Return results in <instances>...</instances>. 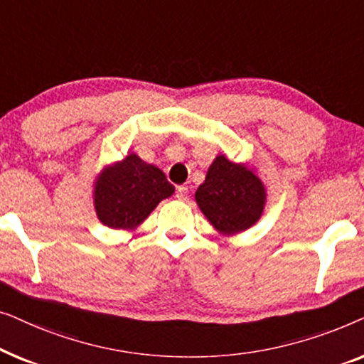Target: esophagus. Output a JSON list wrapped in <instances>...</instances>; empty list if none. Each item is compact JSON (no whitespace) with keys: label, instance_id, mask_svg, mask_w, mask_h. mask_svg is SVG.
<instances>
[{"label":"esophagus","instance_id":"obj_1","mask_svg":"<svg viewBox=\"0 0 364 364\" xmlns=\"http://www.w3.org/2000/svg\"><path fill=\"white\" fill-rule=\"evenodd\" d=\"M176 197L178 198V200H187L188 188L186 186H178L177 191H176Z\"/></svg>","mask_w":364,"mask_h":364}]
</instances>
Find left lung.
I'll list each match as a JSON object with an SVG mask.
<instances>
[{
	"mask_svg": "<svg viewBox=\"0 0 364 364\" xmlns=\"http://www.w3.org/2000/svg\"><path fill=\"white\" fill-rule=\"evenodd\" d=\"M197 205L223 235L255 225L265 208V187L252 168L217 156L196 192Z\"/></svg>",
	"mask_w": 364,
	"mask_h": 364,
	"instance_id": "1",
	"label": "left lung"
}]
</instances>
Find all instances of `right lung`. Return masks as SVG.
<instances>
[{
    "label": "right lung",
    "instance_id": "1",
    "mask_svg": "<svg viewBox=\"0 0 364 364\" xmlns=\"http://www.w3.org/2000/svg\"><path fill=\"white\" fill-rule=\"evenodd\" d=\"M173 191L161 168L129 154L101 172L94 186V207L104 225L134 230Z\"/></svg>",
    "mask_w": 364,
    "mask_h": 364
}]
</instances>
